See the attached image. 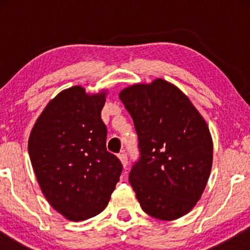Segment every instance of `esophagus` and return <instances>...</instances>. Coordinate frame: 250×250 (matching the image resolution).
Here are the masks:
<instances>
[{
    "label": "esophagus",
    "mask_w": 250,
    "mask_h": 250,
    "mask_svg": "<svg viewBox=\"0 0 250 250\" xmlns=\"http://www.w3.org/2000/svg\"><path fill=\"white\" fill-rule=\"evenodd\" d=\"M118 158H119V160H121L123 167L127 166V163H128L127 162V156H126L125 153H121V155H118Z\"/></svg>",
    "instance_id": "1"
}]
</instances>
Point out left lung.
<instances>
[{"mask_svg":"<svg viewBox=\"0 0 250 250\" xmlns=\"http://www.w3.org/2000/svg\"><path fill=\"white\" fill-rule=\"evenodd\" d=\"M119 99L132 116L140 160L129 183L145 213L173 221L201 198L213 165V140L189 98L163 78L123 88Z\"/></svg>","mask_w":250,"mask_h":250,"instance_id":"obj_1","label":"left lung"}]
</instances>
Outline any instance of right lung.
<instances>
[{
	"label": "right lung",
	"instance_id": "add662e5",
	"mask_svg": "<svg viewBox=\"0 0 250 250\" xmlns=\"http://www.w3.org/2000/svg\"><path fill=\"white\" fill-rule=\"evenodd\" d=\"M108 91L66 88L54 97L30 132L28 152L41 190L67 220L85 221L107 207L123 166L107 151L101 110Z\"/></svg>",
	"mask_w": 250,
	"mask_h": 250
}]
</instances>
